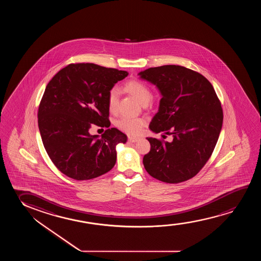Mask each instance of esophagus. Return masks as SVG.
<instances>
[{
	"label": "esophagus",
	"instance_id": "obj_1",
	"mask_svg": "<svg viewBox=\"0 0 261 261\" xmlns=\"http://www.w3.org/2000/svg\"><path fill=\"white\" fill-rule=\"evenodd\" d=\"M140 138H137V137H128V141L130 143H135L136 142H138Z\"/></svg>",
	"mask_w": 261,
	"mask_h": 261
}]
</instances>
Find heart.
Instances as JSON below:
<instances>
[{"instance_id": "obj_1", "label": "heart", "mask_w": 261, "mask_h": 261, "mask_svg": "<svg viewBox=\"0 0 261 261\" xmlns=\"http://www.w3.org/2000/svg\"><path fill=\"white\" fill-rule=\"evenodd\" d=\"M124 90L135 97L143 106L149 103L152 98V93L150 87L138 79H133L125 83ZM118 100V90L111 89L108 94V107L110 111H114L117 109ZM145 125L146 120L141 118H121L116 121V126L129 136H138L142 133Z\"/></svg>"}]
</instances>
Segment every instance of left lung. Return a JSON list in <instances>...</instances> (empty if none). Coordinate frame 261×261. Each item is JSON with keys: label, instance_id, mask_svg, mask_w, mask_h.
Instances as JSON below:
<instances>
[{"label": "left lung", "instance_id": "1", "mask_svg": "<svg viewBox=\"0 0 261 261\" xmlns=\"http://www.w3.org/2000/svg\"><path fill=\"white\" fill-rule=\"evenodd\" d=\"M138 75L162 95L150 130L173 136L170 143L147 138L150 150L143 157L144 168L168 184L192 178L211 158L221 131L223 110L213 86L200 73L177 65L148 68Z\"/></svg>", "mask_w": 261, "mask_h": 261}]
</instances>
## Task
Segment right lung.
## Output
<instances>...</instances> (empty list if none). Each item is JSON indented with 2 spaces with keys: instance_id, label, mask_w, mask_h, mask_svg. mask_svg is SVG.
Returning a JSON list of instances; mask_svg holds the SVG:
<instances>
[{
  "instance_id": "add662e5",
  "label": "right lung",
  "mask_w": 261,
  "mask_h": 261,
  "mask_svg": "<svg viewBox=\"0 0 261 261\" xmlns=\"http://www.w3.org/2000/svg\"><path fill=\"white\" fill-rule=\"evenodd\" d=\"M128 73L93 63L69 64L48 83L38 109L43 146L56 168L70 178L89 180L110 171L116 146L127 137L108 128L90 135L93 125L109 127L108 94Z\"/></svg>"
}]
</instances>
